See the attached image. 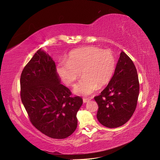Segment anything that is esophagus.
Segmentation results:
<instances>
[{
  "label": "esophagus",
  "mask_w": 160,
  "mask_h": 160,
  "mask_svg": "<svg viewBox=\"0 0 160 160\" xmlns=\"http://www.w3.org/2000/svg\"><path fill=\"white\" fill-rule=\"evenodd\" d=\"M88 100H90V99L89 98H83V102L85 103V102H87Z\"/></svg>",
  "instance_id": "1"
}]
</instances>
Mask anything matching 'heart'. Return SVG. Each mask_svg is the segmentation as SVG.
<instances>
[{"mask_svg": "<svg viewBox=\"0 0 160 160\" xmlns=\"http://www.w3.org/2000/svg\"><path fill=\"white\" fill-rule=\"evenodd\" d=\"M116 69V58L109 50L95 46H86L73 50L67 61H60L58 72L68 86H72L80 76H83L75 86L74 92L88 95L98 87L107 84Z\"/></svg>", "mask_w": 160, "mask_h": 160, "instance_id": "b5f03b06", "label": "heart"}]
</instances>
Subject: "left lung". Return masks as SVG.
<instances>
[{
    "label": "left lung",
    "instance_id": "obj_1",
    "mask_svg": "<svg viewBox=\"0 0 160 160\" xmlns=\"http://www.w3.org/2000/svg\"><path fill=\"white\" fill-rule=\"evenodd\" d=\"M139 92V78L131 58L122 52L111 80L94 98L98 105L97 117L108 128L121 127L133 115Z\"/></svg>",
    "mask_w": 160,
    "mask_h": 160
}]
</instances>
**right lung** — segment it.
<instances>
[{"label":"right lung","instance_id":"add662e5","mask_svg":"<svg viewBox=\"0 0 160 160\" xmlns=\"http://www.w3.org/2000/svg\"><path fill=\"white\" fill-rule=\"evenodd\" d=\"M21 98L36 129L53 139H65L76 130L77 112L82 104L60 84L56 63L39 49L22 71Z\"/></svg>","mask_w":160,"mask_h":160}]
</instances>
